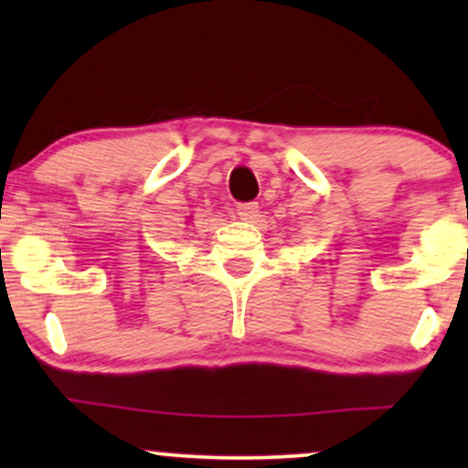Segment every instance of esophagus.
Returning <instances> with one entry per match:
<instances>
[{"label":"esophagus","instance_id":"1","mask_svg":"<svg viewBox=\"0 0 468 468\" xmlns=\"http://www.w3.org/2000/svg\"><path fill=\"white\" fill-rule=\"evenodd\" d=\"M238 216L244 222H257L260 218V204L257 202H241L238 204Z\"/></svg>","mask_w":468,"mask_h":468}]
</instances>
